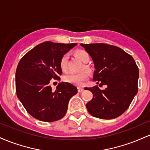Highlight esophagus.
<instances>
[{"mask_svg": "<svg viewBox=\"0 0 150 150\" xmlns=\"http://www.w3.org/2000/svg\"><path fill=\"white\" fill-rule=\"evenodd\" d=\"M77 90H78V92H83L84 88H82V87H78V88H77Z\"/></svg>", "mask_w": 150, "mask_h": 150, "instance_id": "34e87169", "label": "esophagus"}]
</instances>
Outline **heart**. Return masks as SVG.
<instances>
[{
    "mask_svg": "<svg viewBox=\"0 0 150 150\" xmlns=\"http://www.w3.org/2000/svg\"><path fill=\"white\" fill-rule=\"evenodd\" d=\"M75 56L77 58L80 60L81 61L83 62L84 63H88L89 61V53L86 51L84 50H77L75 52ZM67 62H68V56L66 54H64L61 58L59 62V66L62 71L65 72L68 70V67H67ZM84 68L85 70H90L89 66L85 65ZM89 73L87 71H82L79 73H68L64 75L63 80L64 82H68V83L72 84L75 86H82L85 83L86 80L88 79Z\"/></svg>",
    "mask_w": 150,
    "mask_h": 150,
    "instance_id": "heart-1",
    "label": "heart"
}]
</instances>
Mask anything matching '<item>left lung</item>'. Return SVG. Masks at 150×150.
Here are the masks:
<instances>
[{
	"instance_id": "obj_1",
	"label": "left lung",
	"mask_w": 150,
	"mask_h": 150,
	"mask_svg": "<svg viewBox=\"0 0 150 150\" xmlns=\"http://www.w3.org/2000/svg\"><path fill=\"white\" fill-rule=\"evenodd\" d=\"M92 58L96 70L93 81L97 85L85 87L93 98L86 107L91 115L101 119H113L128 109L138 91V67L135 60L123 49L111 44H81Z\"/></svg>"
}]
</instances>
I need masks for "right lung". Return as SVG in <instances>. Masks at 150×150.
Wrapping results in <instances>:
<instances>
[{"mask_svg": "<svg viewBox=\"0 0 150 150\" xmlns=\"http://www.w3.org/2000/svg\"><path fill=\"white\" fill-rule=\"evenodd\" d=\"M77 44L45 42L27 52L19 62L15 75L17 96L32 116L53 122L65 116L70 99L77 93L72 84L62 82L55 91L51 79L60 80L61 58Z\"/></svg>", "mask_w": 150, "mask_h": 150, "instance_id": "obj_1", "label": "right lung"}]
</instances>
